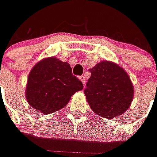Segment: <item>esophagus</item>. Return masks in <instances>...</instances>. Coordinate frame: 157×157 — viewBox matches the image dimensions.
I'll return each instance as SVG.
<instances>
[{"instance_id":"esophagus-1","label":"esophagus","mask_w":157,"mask_h":157,"mask_svg":"<svg viewBox=\"0 0 157 157\" xmlns=\"http://www.w3.org/2000/svg\"><path fill=\"white\" fill-rule=\"evenodd\" d=\"M79 79H80V81L82 82V84L84 85V84H85V82H86V79H85V77H84L83 75H82V76H80V77H79Z\"/></svg>"}]
</instances>
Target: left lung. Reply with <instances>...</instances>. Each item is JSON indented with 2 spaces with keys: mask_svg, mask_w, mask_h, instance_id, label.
<instances>
[{
  "mask_svg": "<svg viewBox=\"0 0 157 157\" xmlns=\"http://www.w3.org/2000/svg\"><path fill=\"white\" fill-rule=\"evenodd\" d=\"M84 94L88 104L98 115L112 119L130 107L134 88L124 69L111 61H101L90 69Z\"/></svg>",
  "mask_w": 157,
  "mask_h": 157,
  "instance_id": "left-lung-1",
  "label": "left lung"
}]
</instances>
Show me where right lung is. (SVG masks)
Here are the masks:
<instances>
[{
	"label": "right lung",
	"mask_w": 157,
	"mask_h": 157,
	"mask_svg": "<svg viewBox=\"0 0 157 157\" xmlns=\"http://www.w3.org/2000/svg\"><path fill=\"white\" fill-rule=\"evenodd\" d=\"M82 89V82L73 75L67 62L50 57L36 63L29 73L25 98L33 108L49 115L63 108Z\"/></svg>",
	"instance_id": "obj_1"
}]
</instances>
